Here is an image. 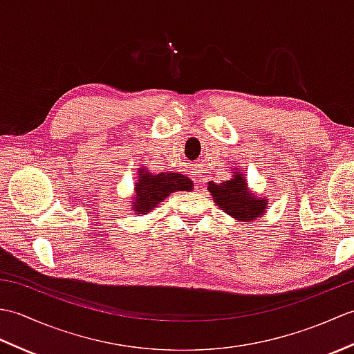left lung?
I'll list each match as a JSON object with an SVG mask.
<instances>
[{"mask_svg": "<svg viewBox=\"0 0 354 354\" xmlns=\"http://www.w3.org/2000/svg\"><path fill=\"white\" fill-rule=\"evenodd\" d=\"M208 192L213 194V199L225 213L236 217L237 221H252L263 214L266 208V201L252 196L248 192L245 178L234 175L230 181L219 184L209 183Z\"/></svg>", "mask_w": 354, "mask_h": 354, "instance_id": "8db88e82", "label": "left lung"}]
</instances>
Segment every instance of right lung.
Returning a JSON list of instances; mask_svg holds the SVG:
<instances>
[{
	"mask_svg": "<svg viewBox=\"0 0 354 354\" xmlns=\"http://www.w3.org/2000/svg\"><path fill=\"white\" fill-rule=\"evenodd\" d=\"M140 173V181L135 187L137 204L132 205L138 214H146L173 192H187L193 189L190 179L179 173H160V175H149L147 171Z\"/></svg>",
	"mask_w": 354,
	"mask_h": 354,
	"instance_id": "right-lung-1",
	"label": "right lung"
}]
</instances>
